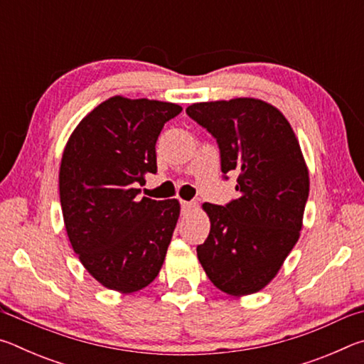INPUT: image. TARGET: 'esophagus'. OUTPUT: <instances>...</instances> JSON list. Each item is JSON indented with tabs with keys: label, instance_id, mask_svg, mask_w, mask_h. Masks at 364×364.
I'll return each mask as SVG.
<instances>
[{
	"label": "esophagus",
	"instance_id": "1",
	"mask_svg": "<svg viewBox=\"0 0 364 364\" xmlns=\"http://www.w3.org/2000/svg\"><path fill=\"white\" fill-rule=\"evenodd\" d=\"M196 207H197V202H188V200H181V208H183V213H189V212H193Z\"/></svg>",
	"mask_w": 364,
	"mask_h": 364
}]
</instances>
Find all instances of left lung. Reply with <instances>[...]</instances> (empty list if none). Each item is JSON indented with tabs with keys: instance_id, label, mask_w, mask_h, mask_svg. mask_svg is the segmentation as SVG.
<instances>
[{
	"instance_id": "obj_1",
	"label": "left lung",
	"mask_w": 364,
	"mask_h": 364,
	"mask_svg": "<svg viewBox=\"0 0 364 364\" xmlns=\"http://www.w3.org/2000/svg\"><path fill=\"white\" fill-rule=\"evenodd\" d=\"M186 114L218 141L221 171L239 173L237 199L204 202L210 232L197 245L208 279L232 297L268 286L304 226L310 175L300 143L278 107L257 97L194 102Z\"/></svg>"
}]
</instances>
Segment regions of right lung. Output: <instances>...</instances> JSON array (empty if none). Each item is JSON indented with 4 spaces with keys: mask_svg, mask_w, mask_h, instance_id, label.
<instances>
[{
    "mask_svg": "<svg viewBox=\"0 0 364 364\" xmlns=\"http://www.w3.org/2000/svg\"><path fill=\"white\" fill-rule=\"evenodd\" d=\"M173 102L112 96L80 120L64 147L59 197L78 260L110 291L138 292L157 278L180 202L139 197L157 171L156 143Z\"/></svg>",
    "mask_w": 364,
    "mask_h": 364,
    "instance_id": "right-lung-1",
    "label": "right lung"
}]
</instances>
